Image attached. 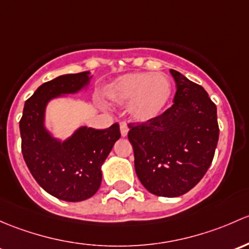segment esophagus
<instances>
[{
    "instance_id": "1",
    "label": "esophagus",
    "mask_w": 249,
    "mask_h": 249,
    "mask_svg": "<svg viewBox=\"0 0 249 249\" xmlns=\"http://www.w3.org/2000/svg\"><path fill=\"white\" fill-rule=\"evenodd\" d=\"M128 130H129V128H128L127 125H125V124H121V127H120V132H121L122 137H127Z\"/></svg>"
}]
</instances>
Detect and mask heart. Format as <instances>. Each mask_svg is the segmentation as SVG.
I'll use <instances>...</instances> for the list:
<instances>
[{
	"instance_id": "obj_1",
	"label": "heart",
	"mask_w": 249,
	"mask_h": 249,
	"mask_svg": "<svg viewBox=\"0 0 249 249\" xmlns=\"http://www.w3.org/2000/svg\"><path fill=\"white\" fill-rule=\"evenodd\" d=\"M173 94V84L163 73H129L119 76L106 89L115 106H127L130 117L147 122L163 114Z\"/></svg>"
}]
</instances>
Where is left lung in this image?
I'll return each mask as SVG.
<instances>
[{
	"label": "left lung",
	"mask_w": 249,
	"mask_h": 249,
	"mask_svg": "<svg viewBox=\"0 0 249 249\" xmlns=\"http://www.w3.org/2000/svg\"><path fill=\"white\" fill-rule=\"evenodd\" d=\"M173 107L152 121L129 124L135 173L150 193L175 198L198 184L213 160L219 137L217 107L198 84L170 69Z\"/></svg>",
	"instance_id": "1"
}]
</instances>
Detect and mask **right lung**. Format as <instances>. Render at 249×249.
<instances>
[{
  "label": "right lung",
  "instance_id": "1",
  "mask_svg": "<svg viewBox=\"0 0 249 249\" xmlns=\"http://www.w3.org/2000/svg\"><path fill=\"white\" fill-rule=\"evenodd\" d=\"M92 76L89 71H81L44 83L26 101L20 120L21 151L27 168L38 184L60 200L83 201L97 193L102 165L121 137L117 124L107 129L80 125L65 140L56 138L47 127L48 104L85 91Z\"/></svg>",
  "mask_w": 249,
  "mask_h": 249
}]
</instances>
